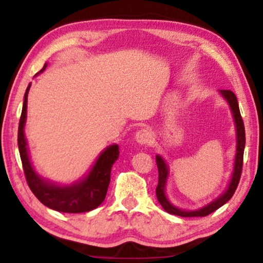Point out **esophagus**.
Instances as JSON below:
<instances>
[{"label":"esophagus","mask_w":263,"mask_h":263,"mask_svg":"<svg viewBox=\"0 0 263 263\" xmlns=\"http://www.w3.org/2000/svg\"><path fill=\"white\" fill-rule=\"evenodd\" d=\"M135 140L139 144H142V145H146V144L152 143V140H153V134L148 129H140L135 134Z\"/></svg>","instance_id":"obj_1"}]
</instances>
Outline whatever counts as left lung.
Segmentation results:
<instances>
[{
    "label": "left lung",
    "mask_w": 263,
    "mask_h": 263,
    "mask_svg": "<svg viewBox=\"0 0 263 263\" xmlns=\"http://www.w3.org/2000/svg\"><path fill=\"white\" fill-rule=\"evenodd\" d=\"M221 95L227 100V103L230 104V108L232 110V115L234 119V124H236V135H237V148H236V158H234V168L232 178H231V182L228 184L227 189L224 191V193L221 194L217 199L212 200L211 203H208L204 207L199 208L196 211H184L179 210L176 205L172 204L169 202V199L165 196V184H166V178H168V165L164 162L160 155H157L155 159H157V166H158V173H159V179H158V187L155 189V193H157V198L159 200V203L162 204V207L164 208V211L168 212L171 214H176V216L180 217H204L211 214L212 212L217 211L219 207H222L223 204L228 202L236 192L237 185H238L239 179H241V173H242V166H243V152H245V144H246V134H245V125L243 120H242L241 112H239L238 108V101H237L236 95L233 94L231 90H219Z\"/></svg>",
    "instance_id": "left-lung-1"
}]
</instances>
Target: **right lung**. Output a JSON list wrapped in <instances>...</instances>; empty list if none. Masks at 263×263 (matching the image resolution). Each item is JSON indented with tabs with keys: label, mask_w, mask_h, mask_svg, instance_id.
Returning a JSON list of instances; mask_svg holds the SVG:
<instances>
[{
	"label": "right lung",
	"mask_w": 263,
	"mask_h": 263,
	"mask_svg": "<svg viewBox=\"0 0 263 263\" xmlns=\"http://www.w3.org/2000/svg\"><path fill=\"white\" fill-rule=\"evenodd\" d=\"M45 69H46V64L44 65L40 72L44 71ZM40 72H37L36 75H39ZM30 86L31 85L27 86L26 92H25L24 105H22V112L18 124L17 144L25 177H26V182L31 192L35 194L36 198L40 200L42 204L53 211L64 212V213H83V212L95 210L105 199L110 183L111 166L115 160L119 158V146L114 144L101 152L89 174L78 182L71 183L69 185H59L45 180L36 173L31 164L24 132L27 112V94H29Z\"/></svg>",
	"instance_id": "1"
}]
</instances>
